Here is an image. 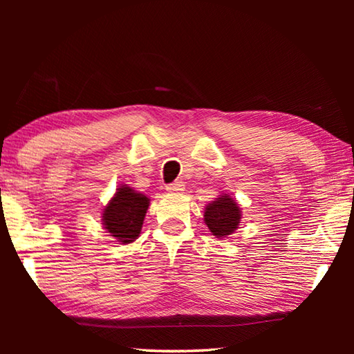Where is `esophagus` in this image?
Listing matches in <instances>:
<instances>
[{
	"instance_id": "obj_1",
	"label": "esophagus",
	"mask_w": 354,
	"mask_h": 354,
	"mask_svg": "<svg viewBox=\"0 0 354 354\" xmlns=\"http://www.w3.org/2000/svg\"><path fill=\"white\" fill-rule=\"evenodd\" d=\"M165 190L170 192V193L183 192L184 190V183L183 181H175V183H171V184H167V185H165Z\"/></svg>"
}]
</instances>
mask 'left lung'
I'll return each mask as SVG.
<instances>
[{
    "label": "left lung",
    "instance_id": "left-lung-1",
    "mask_svg": "<svg viewBox=\"0 0 354 354\" xmlns=\"http://www.w3.org/2000/svg\"><path fill=\"white\" fill-rule=\"evenodd\" d=\"M204 219L213 236H230L240 223V208L230 196L217 198L205 208Z\"/></svg>",
    "mask_w": 354,
    "mask_h": 354
}]
</instances>
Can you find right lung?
Listing matches in <instances>:
<instances>
[{
  "instance_id": "1",
  "label": "right lung",
  "mask_w": 354,
  "mask_h": 354,
  "mask_svg": "<svg viewBox=\"0 0 354 354\" xmlns=\"http://www.w3.org/2000/svg\"><path fill=\"white\" fill-rule=\"evenodd\" d=\"M147 207L149 199L145 194L133 192L129 187H120L103 212L104 228L118 242L131 243L140 234Z\"/></svg>"
}]
</instances>
